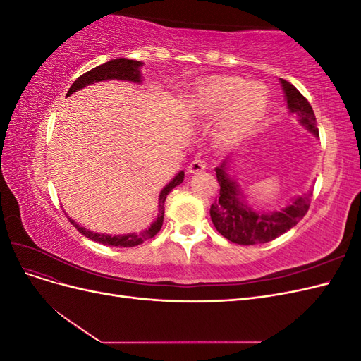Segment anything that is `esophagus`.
I'll use <instances>...</instances> for the list:
<instances>
[{"instance_id":"1","label":"esophagus","mask_w":361,"mask_h":361,"mask_svg":"<svg viewBox=\"0 0 361 361\" xmlns=\"http://www.w3.org/2000/svg\"><path fill=\"white\" fill-rule=\"evenodd\" d=\"M204 169H206V162H204L203 159L197 158V159L191 161L190 167H188V173H194V174H195V173H202Z\"/></svg>"}]
</instances>
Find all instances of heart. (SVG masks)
Here are the masks:
<instances>
[{
	"label": "heart",
	"instance_id": "heart-1",
	"mask_svg": "<svg viewBox=\"0 0 361 361\" xmlns=\"http://www.w3.org/2000/svg\"><path fill=\"white\" fill-rule=\"evenodd\" d=\"M188 110L220 118V135L227 143L243 140L264 116L268 96L264 85L248 84L239 76L218 75L202 80L188 96Z\"/></svg>",
	"mask_w": 361,
	"mask_h": 361
}]
</instances>
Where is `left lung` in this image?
<instances>
[{"label":"left lung","mask_w":361,"mask_h":361,"mask_svg":"<svg viewBox=\"0 0 361 361\" xmlns=\"http://www.w3.org/2000/svg\"><path fill=\"white\" fill-rule=\"evenodd\" d=\"M289 111L297 114L300 123L319 137L316 128V117L309 101L295 87L280 80ZM220 183V195L211 206V220L218 231L231 243L239 245L265 244L290 231L301 218L307 214L310 206L312 190L307 194L295 197L286 207L274 212H257L245 202L236 180L228 174L227 159L215 169Z\"/></svg>","instance_id":"obj_1"}]
</instances>
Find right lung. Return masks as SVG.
Segmentation results:
<instances>
[{"instance_id":"obj_1","label":"right lung","mask_w":361,"mask_h":361,"mask_svg":"<svg viewBox=\"0 0 361 361\" xmlns=\"http://www.w3.org/2000/svg\"><path fill=\"white\" fill-rule=\"evenodd\" d=\"M143 66L141 61H135V60H128V59H114L106 61L101 66H97L89 72H85L84 75H81L80 78H76L73 81V84L71 85V89L68 92L66 96H71L72 93H75L76 90L84 89L85 85H90L94 82L99 81H106V80H122V81H133L140 84L141 82V72L140 68ZM183 171H179L176 176H174L166 187L162 188L161 194H159V204H158V216L157 220L150 224V227H147L146 231L140 232V233H128V235H117V236H111V235H105V233H93L90 232L89 228H84L80 224H76L73 220L69 221L73 224V227L78 231L80 233H82L84 236H87L89 239L94 243H101L104 245H113V247H135L140 245L141 243H145L146 239L154 238L162 227V221H164V202H166L169 192L178 187L183 182Z\"/></svg>"}]
</instances>
